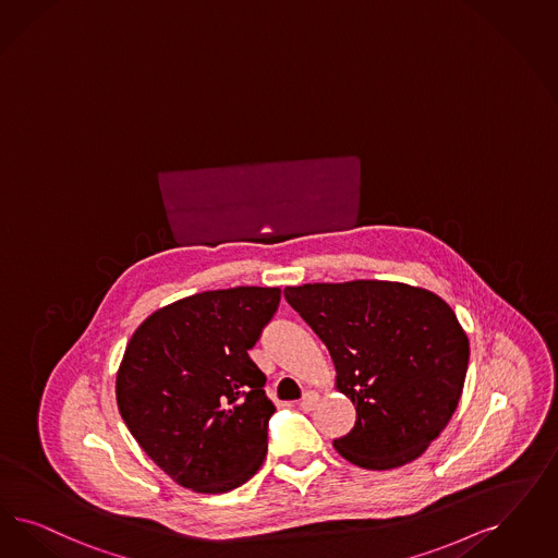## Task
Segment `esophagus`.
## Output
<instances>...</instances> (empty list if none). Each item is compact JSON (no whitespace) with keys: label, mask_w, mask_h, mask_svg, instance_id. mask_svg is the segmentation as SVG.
Listing matches in <instances>:
<instances>
[{"label":"esophagus","mask_w":558,"mask_h":558,"mask_svg":"<svg viewBox=\"0 0 558 558\" xmlns=\"http://www.w3.org/2000/svg\"><path fill=\"white\" fill-rule=\"evenodd\" d=\"M319 402V393L317 391H305V396H303V400H301V410L303 412H311V410H315V405Z\"/></svg>","instance_id":"esophagus-1"}]
</instances>
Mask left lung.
<instances>
[{"label": "left lung", "instance_id": "left-lung-1", "mask_svg": "<svg viewBox=\"0 0 558 558\" xmlns=\"http://www.w3.org/2000/svg\"><path fill=\"white\" fill-rule=\"evenodd\" d=\"M284 296L326 344L336 385L356 405L333 447L365 470L421 458L451 421L470 342L437 294L400 282L287 287Z\"/></svg>", "mask_w": 558, "mask_h": 558}]
</instances>
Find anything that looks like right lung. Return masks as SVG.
I'll return each mask as SVG.
<instances>
[{
    "instance_id": "1",
    "label": "right lung",
    "mask_w": 558,
    "mask_h": 558,
    "mask_svg": "<svg viewBox=\"0 0 558 558\" xmlns=\"http://www.w3.org/2000/svg\"><path fill=\"white\" fill-rule=\"evenodd\" d=\"M280 289L208 290L153 313L117 373V405L137 445L177 484L220 495L268 453L276 405L250 359Z\"/></svg>"
}]
</instances>
